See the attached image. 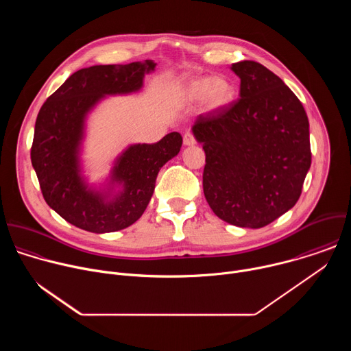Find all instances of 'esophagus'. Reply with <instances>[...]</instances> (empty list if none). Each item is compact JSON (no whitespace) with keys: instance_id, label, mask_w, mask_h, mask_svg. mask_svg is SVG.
I'll use <instances>...</instances> for the list:
<instances>
[{"instance_id":"34e87169","label":"esophagus","mask_w":351,"mask_h":351,"mask_svg":"<svg viewBox=\"0 0 351 351\" xmlns=\"http://www.w3.org/2000/svg\"><path fill=\"white\" fill-rule=\"evenodd\" d=\"M183 144H184V145H194V144H195V138H194V136H193L190 132H187V133L183 136Z\"/></svg>"}]
</instances>
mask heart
Instances as JSON below:
<instances>
[{
	"mask_svg": "<svg viewBox=\"0 0 351 351\" xmlns=\"http://www.w3.org/2000/svg\"><path fill=\"white\" fill-rule=\"evenodd\" d=\"M178 95L184 104H195L203 99L207 112H218L234 101L236 84L226 76H198L180 84Z\"/></svg>",
	"mask_w": 351,
	"mask_h": 351,
	"instance_id": "obj_1",
	"label": "heart"
}]
</instances>
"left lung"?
Wrapping results in <instances>:
<instances>
[{
    "label": "left lung",
    "mask_w": 351,
    "mask_h": 351,
    "mask_svg": "<svg viewBox=\"0 0 351 351\" xmlns=\"http://www.w3.org/2000/svg\"><path fill=\"white\" fill-rule=\"evenodd\" d=\"M240 98L191 126L203 144V187L222 221L258 229L294 207L311 167L303 104L280 77L254 61L230 66Z\"/></svg>",
    "instance_id": "left-lung-1"
}]
</instances>
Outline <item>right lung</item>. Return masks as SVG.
Listing matches in <instances>:
<instances>
[{
    "mask_svg": "<svg viewBox=\"0 0 351 351\" xmlns=\"http://www.w3.org/2000/svg\"><path fill=\"white\" fill-rule=\"evenodd\" d=\"M156 65L145 60L79 69L47 98L37 115L30 157L43 197L83 230L108 233L134 223L153 197L160 169L180 152L182 136L172 132L154 144L128 145L101 183H88L84 175L88 115L108 95L138 93Z\"/></svg>",
    "mask_w": 351,
    "mask_h": 351,
    "instance_id": "obj_1",
    "label": "right lung"
}]
</instances>
